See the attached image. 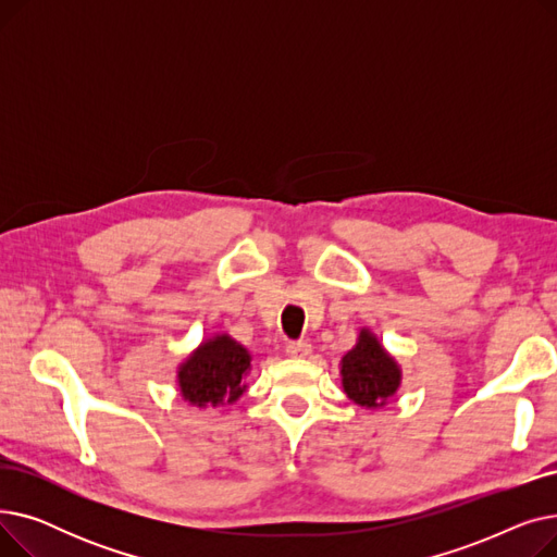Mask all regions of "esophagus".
<instances>
[{
    "mask_svg": "<svg viewBox=\"0 0 557 557\" xmlns=\"http://www.w3.org/2000/svg\"><path fill=\"white\" fill-rule=\"evenodd\" d=\"M286 355L294 357V359H305L311 355V345L307 341H290L286 345Z\"/></svg>",
    "mask_w": 557,
    "mask_h": 557,
    "instance_id": "esophagus-1",
    "label": "esophagus"
}]
</instances>
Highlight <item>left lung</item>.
<instances>
[{
    "mask_svg": "<svg viewBox=\"0 0 557 557\" xmlns=\"http://www.w3.org/2000/svg\"><path fill=\"white\" fill-rule=\"evenodd\" d=\"M343 388L361 406H382L399 386V368L382 343L361 332L359 343L343 357Z\"/></svg>",
    "mask_w": 557,
    "mask_h": 557,
    "instance_id": "1",
    "label": "left lung"
}]
</instances>
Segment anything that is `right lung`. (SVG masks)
Listing matches in <instances>:
<instances>
[{
  "mask_svg": "<svg viewBox=\"0 0 557 557\" xmlns=\"http://www.w3.org/2000/svg\"><path fill=\"white\" fill-rule=\"evenodd\" d=\"M250 368L246 349L230 336L202 343L178 372L181 393L196 406H216L239 399L246 386L244 374Z\"/></svg>",
  "mask_w": 557,
  "mask_h": 557,
  "instance_id": "add662e5",
  "label": "right lung"
}]
</instances>
